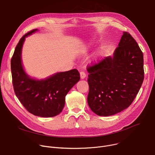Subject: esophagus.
Segmentation results:
<instances>
[{"instance_id": "esophagus-1", "label": "esophagus", "mask_w": 155, "mask_h": 155, "mask_svg": "<svg viewBox=\"0 0 155 155\" xmlns=\"http://www.w3.org/2000/svg\"><path fill=\"white\" fill-rule=\"evenodd\" d=\"M85 77H86V74H85V73H84V72L80 73V78L81 79H84Z\"/></svg>"}]
</instances>
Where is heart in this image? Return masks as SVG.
Returning <instances> with one entry per match:
<instances>
[{
  "label": "heart",
  "mask_w": 155,
  "mask_h": 155,
  "mask_svg": "<svg viewBox=\"0 0 155 155\" xmlns=\"http://www.w3.org/2000/svg\"><path fill=\"white\" fill-rule=\"evenodd\" d=\"M107 50V45L105 44H103L100 45V47L95 51L93 56L91 59V62L92 63H98L101 58L104 55Z\"/></svg>",
  "instance_id": "heart-1"
}]
</instances>
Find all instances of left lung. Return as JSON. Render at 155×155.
I'll return each instance as SVG.
<instances>
[{"mask_svg":"<svg viewBox=\"0 0 155 155\" xmlns=\"http://www.w3.org/2000/svg\"><path fill=\"white\" fill-rule=\"evenodd\" d=\"M87 71L91 110L98 116H112L127 108L138 94L144 78L143 55L130 34L123 32L113 55Z\"/></svg>","mask_w":155,"mask_h":155,"instance_id":"obj_1","label":"left lung"}]
</instances>
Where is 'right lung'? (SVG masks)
I'll return each instance as SVG.
<instances>
[{
	"mask_svg": "<svg viewBox=\"0 0 155 155\" xmlns=\"http://www.w3.org/2000/svg\"><path fill=\"white\" fill-rule=\"evenodd\" d=\"M36 31L38 29L25 34L15 49L11 60L13 86L16 96L29 113L39 117H54L62 111L65 97L79 81V73L73 69L41 79L29 76L22 63V48L26 38Z\"/></svg>",
	"mask_w": 155,
	"mask_h": 155,
	"instance_id": "obj_1",
	"label": "right lung"
}]
</instances>
